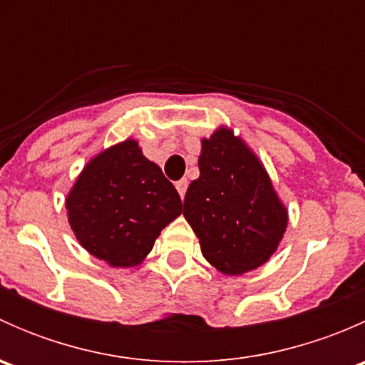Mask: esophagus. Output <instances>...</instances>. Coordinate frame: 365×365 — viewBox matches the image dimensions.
Returning <instances> with one entry per match:
<instances>
[{
    "instance_id": "34e87169",
    "label": "esophagus",
    "mask_w": 365,
    "mask_h": 365,
    "mask_svg": "<svg viewBox=\"0 0 365 365\" xmlns=\"http://www.w3.org/2000/svg\"><path fill=\"white\" fill-rule=\"evenodd\" d=\"M187 185H189V183H187V180H180L178 183H176V190H178V194H180V197H185V192H187Z\"/></svg>"
}]
</instances>
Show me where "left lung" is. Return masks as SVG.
Segmentation results:
<instances>
[{"mask_svg": "<svg viewBox=\"0 0 365 365\" xmlns=\"http://www.w3.org/2000/svg\"><path fill=\"white\" fill-rule=\"evenodd\" d=\"M200 178L183 200V217L212 267L242 275L267 263L288 226V208L263 162L227 127L201 139Z\"/></svg>", "mask_w": 365, "mask_h": 365, "instance_id": "left-lung-1", "label": "left lung"}]
</instances>
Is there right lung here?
Instances as JSON below:
<instances>
[{"mask_svg": "<svg viewBox=\"0 0 365 365\" xmlns=\"http://www.w3.org/2000/svg\"><path fill=\"white\" fill-rule=\"evenodd\" d=\"M68 224L91 256L113 268L143 263L182 200L135 139H125L83 168L65 200Z\"/></svg>", "mask_w": 365, "mask_h": 365, "instance_id": "obj_1", "label": "right lung"}]
</instances>
